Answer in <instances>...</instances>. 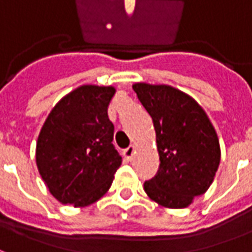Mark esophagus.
Segmentation results:
<instances>
[{"mask_svg":"<svg viewBox=\"0 0 252 252\" xmlns=\"http://www.w3.org/2000/svg\"><path fill=\"white\" fill-rule=\"evenodd\" d=\"M135 153H136V147L135 146H129V147L124 150V157H126V160H132Z\"/></svg>","mask_w":252,"mask_h":252,"instance_id":"34e87169","label":"esophagus"}]
</instances>
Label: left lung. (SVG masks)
I'll use <instances>...</instances> for the list:
<instances>
[{"label": "left lung", "mask_w": 252, "mask_h": 252, "mask_svg": "<svg viewBox=\"0 0 252 252\" xmlns=\"http://www.w3.org/2000/svg\"><path fill=\"white\" fill-rule=\"evenodd\" d=\"M132 89L153 119L160 160L144 191L160 206L188 208L215 180L221 158L216 129L200 104L180 89L146 82Z\"/></svg>", "instance_id": "1"}]
</instances>
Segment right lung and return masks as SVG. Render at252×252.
<instances>
[{"mask_svg": "<svg viewBox=\"0 0 252 252\" xmlns=\"http://www.w3.org/2000/svg\"><path fill=\"white\" fill-rule=\"evenodd\" d=\"M115 93V86L82 85L58 101L41 126L36 164L47 189L62 204H94L121 166L108 117Z\"/></svg>", "mask_w": 252, "mask_h": 252, "instance_id": "add662e5", "label": "right lung"}]
</instances>
